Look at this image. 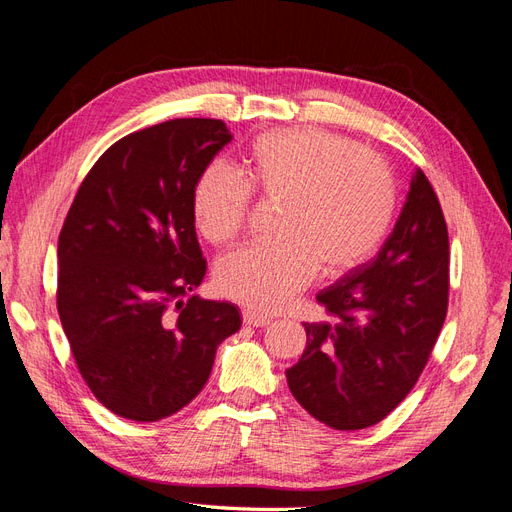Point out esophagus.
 Returning <instances> with one entry per match:
<instances>
[{
  "mask_svg": "<svg viewBox=\"0 0 512 512\" xmlns=\"http://www.w3.org/2000/svg\"><path fill=\"white\" fill-rule=\"evenodd\" d=\"M243 322L247 324V327H267V324H271V318L262 316L258 312H252V309H245Z\"/></svg>",
  "mask_w": 512,
  "mask_h": 512,
  "instance_id": "esophagus-1",
  "label": "esophagus"
}]
</instances>
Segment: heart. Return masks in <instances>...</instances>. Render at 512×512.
<instances>
[{"instance_id":"heart-1","label":"heart","mask_w":512,"mask_h":512,"mask_svg":"<svg viewBox=\"0 0 512 512\" xmlns=\"http://www.w3.org/2000/svg\"><path fill=\"white\" fill-rule=\"evenodd\" d=\"M243 178L218 162L200 170L192 218L209 243L237 239L254 194L280 200V239L232 252L218 265L224 297L254 312H277L324 275H344L374 256L393 226L397 181L378 153L320 128L260 134L241 160Z\"/></svg>"}]
</instances>
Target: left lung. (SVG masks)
<instances>
[{
	"label": "left lung",
	"instance_id": "obj_1",
	"mask_svg": "<svg viewBox=\"0 0 512 512\" xmlns=\"http://www.w3.org/2000/svg\"><path fill=\"white\" fill-rule=\"evenodd\" d=\"M316 299L329 318L303 322L307 348L286 371L290 393L333 429L376 425L423 374L448 309V230L421 168L378 256Z\"/></svg>",
	"mask_w": 512,
	"mask_h": 512
}]
</instances>
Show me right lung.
Here are the masks:
<instances>
[{"label":"right lung","instance_id":"1","mask_svg":"<svg viewBox=\"0 0 512 512\" xmlns=\"http://www.w3.org/2000/svg\"><path fill=\"white\" fill-rule=\"evenodd\" d=\"M232 141L222 119H170L108 147L59 232L57 312L83 380L104 408L153 423L203 391L215 350L241 327L226 301L183 297L207 260L192 188Z\"/></svg>","mask_w":512,"mask_h":512}]
</instances>
